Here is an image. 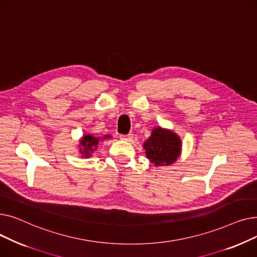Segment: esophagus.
Listing matches in <instances>:
<instances>
[{
  "label": "esophagus",
  "mask_w": 257,
  "mask_h": 257,
  "mask_svg": "<svg viewBox=\"0 0 257 257\" xmlns=\"http://www.w3.org/2000/svg\"><path fill=\"white\" fill-rule=\"evenodd\" d=\"M119 139H120V140H123V141L130 142V141H132V139H133V134L129 133V134H126V136H124V134H120V136H119Z\"/></svg>",
  "instance_id": "obj_1"
}]
</instances>
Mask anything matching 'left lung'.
<instances>
[{"mask_svg":"<svg viewBox=\"0 0 257 257\" xmlns=\"http://www.w3.org/2000/svg\"><path fill=\"white\" fill-rule=\"evenodd\" d=\"M147 158L154 166L174 164L181 152V140L171 130L156 127L144 144Z\"/></svg>","mask_w":257,"mask_h":257,"instance_id":"8db88e82","label":"left lung"}]
</instances>
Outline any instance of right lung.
Instances as JSON below:
<instances>
[{
    "label": "right lung",
    "mask_w": 257,
    "mask_h": 257,
    "mask_svg": "<svg viewBox=\"0 0 257 257\" xmlns=\"http://www.w3.org/2000/svg\"><path fill=\"white\" fill-rule=\"evenodd\" d=\"M109 138L111 137L105 136L104 138H102V140ZM99 141H101L100 138L93 137L91 134H85V136H83L82 139L80 140V153L84 155V157H89L94 150H97Z\"/></svg>",
    "instance_id": "add662e5"
}]
</instances>
